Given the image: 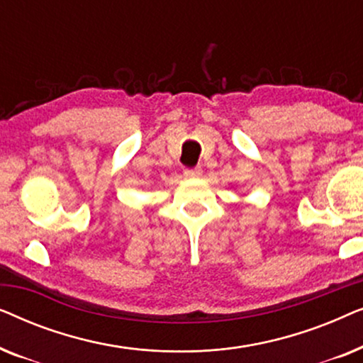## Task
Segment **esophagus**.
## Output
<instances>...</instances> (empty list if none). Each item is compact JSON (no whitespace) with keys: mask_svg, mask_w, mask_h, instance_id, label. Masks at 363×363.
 Here are the masks:
<instances>
[{"mask_svg":"<svg viewBox=\"0 0 363 363\" xmlns=\"http://www.w3.org/2000/svg\"><path fill=\"white\" fill-rule=\"evenodd\" d=\"M201 173H203V170H201L200 167H196V168H186V170H185V177L196 178V177H201Z\"/></svg>","mask_w":363,"mask_h":363,"instance_id":"34e87169","label":"esophagus"}]
</instances>
